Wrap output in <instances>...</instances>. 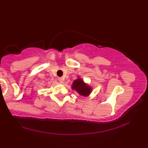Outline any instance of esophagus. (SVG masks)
Here are the masks:
<instances>
[{"label":"esophagus","mask_w":148,"mask_h":148,"mask_svg":"<svg viewBox=\"0 0 148 148\" xmlns=\"http://www.w3.org/2000/svg\"><path fill=\"white\" fill-rule=\"evenodd\" d=\"M58 80H59V82H60V83H63V82H64V79L62 78V77H59Z\"/></svg>","instance_id":"1"}]
</instances>
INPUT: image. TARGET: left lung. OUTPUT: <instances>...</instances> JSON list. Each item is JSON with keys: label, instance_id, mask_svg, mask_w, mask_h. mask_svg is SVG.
Segmentation results:
<instances>
[{"label": "left lung", "instance_id": "1", "mask_svg": "<svg viewBox=\"0 0 148 148\" xmlns=\"http://www.w3.org/2000/svg\"><path fill=\"white\" fill-rule=\"evenodd\" d=\"M72 89L75 90L79 95L83 97L89 96L92 90L91 87L84 83V80H82L80 77H78L73 82Z\"/></svg>", "mask_w": 148, "mask_h": 148}]
</instances>
